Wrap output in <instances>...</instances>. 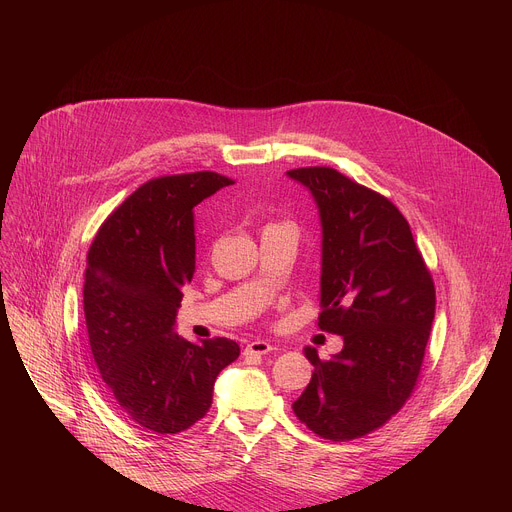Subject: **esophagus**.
Wrapping results in <instances>:
<instances>
[{"mask_svg": "<svg viewBox=\"0 0 512 512\" xmlns=\"http://www.w3.org/2000/svg\"><path fill=\"white\" fill-rule=\"evenodd\" d=\"M273 350V346L267 342V340H253V342H249L247 346H245V354L249 356V354H257V356H261V354H267V352H271Z\"/></svg>", "mask_w": 512, "mask_h": 512, "instance_id": "esophagus-1", "label": "esophagus"}]
</instances>
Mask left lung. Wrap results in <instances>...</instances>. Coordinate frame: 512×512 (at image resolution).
I'll use <instances>...</instances> for the list:
<instances>
[{"label":"left lung","mask_w":512,"mask_h":512,"mask_svg":"<svg viewBox=\"0 0 512 512\" xmlns=\"http://www.w3.org/2000/svg\"><path fill=\"white\" fill-rule=\"evenodd\" d=\"M310 188L322 221L318 326L344 348L314 364L296 417L316 435L350 442L385 425L411 397L435 314L431 273L409 223L383 194L334 168L287 172Z\"/></svg>","instance_id":"1"}]
</instances>
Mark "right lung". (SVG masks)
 Masks as SVG:
<instances>
[{"mask_svg":"<svg viewBox=\"0 0 512 512\" xmlns=\"http://www.w3.org/2000/svg\"><path fill=\"white\" fill-rule=\"evenodd\" d=\"M233 184L216 172L160 176L123 200L95 235L85 271V320L101 379L133 423L154 433L192 427L239 344L174 334L196 269L194 206Z\"/></svg>","mask_w":512,"mask_h":512,"instance_id":"1","label":"right lung"}]
</instances>
